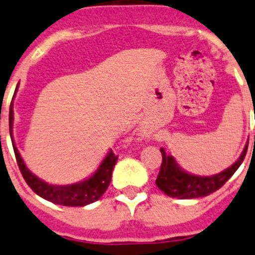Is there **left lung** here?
<instances>
[{
	"label": "left lung",
	"mask_w": 255,
	"mask_h": 255,
	"mask_svg": "<svg viewBox=\"0 0 255 255\" xmlns=\"http://www.w3.org/2000/svg\"><path fill=\"white\" fill-rule=\"evenodd\" d=\"M247 150L248 146H245L244 151L239 158V160L221 173L210 177H199L183 172L177 165L174 159L165 154L164 149H160L163 160H161L160 170H159V174L155 182H156V186L159 189L170 198L194 199L207 196V195L221 189L231 178L232 174L238 170V168L244 160Z\"/></svg>",
	"instance_id": "8db88e82"
}]
</instances>
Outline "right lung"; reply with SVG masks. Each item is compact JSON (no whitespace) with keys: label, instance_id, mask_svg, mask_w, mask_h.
Returning <instances> with one entry per match:
<instances>
[{"label":"right lung","instance_id":"obj_1","mask_svg":"<svg viewBox=\"0 0 255 255\" xmlns=\"http://www.w3.org/2000/svg\"><path fill=\"white\" fill-rule=\"evenodd\" d=\"M12 118H14V113H12V105L10 106V134L12 137ZM12 146H14L15 158H16L17 165L21 172V176L24 177L25 182L28 183L30 189L39 195L41 198L46 199L48 201H52L55 204L65 205V207H85V205L91 204L94 201L99 200L101 195L106 191L108 186L110 185L112 181V173L114 169V165L118 160V155L110 151L105 159H104L103 164L97 169L96 173L88 180L81 183H74V185L68 186H54L48 185L43 182L39 178L30 173V170L25 167L20 154L15 147L14 140Z\"/></svg>","mask_w":255,"mask_h":255}]
</instances>
